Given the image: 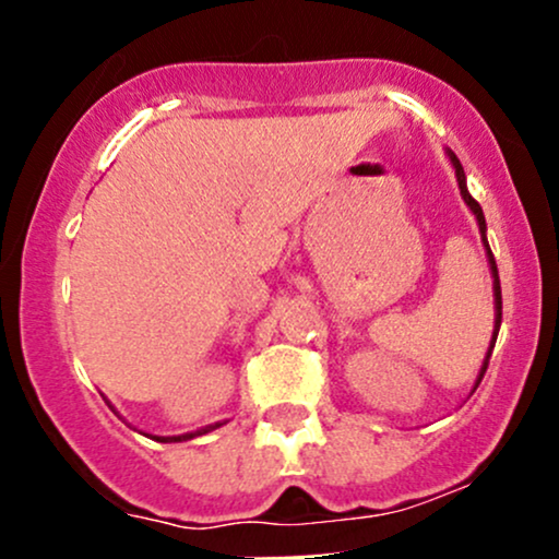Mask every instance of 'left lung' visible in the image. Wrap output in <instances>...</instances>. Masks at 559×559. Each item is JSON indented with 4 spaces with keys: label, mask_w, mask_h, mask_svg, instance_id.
Listing matches in <instances>:
<instances>
[{
    "label": "left lung",
    "mask_w": 559,
    "mask_h": 559,
    "mask_svg": "<svg viewBox=\"0 0 559 559\" xmlns=\"http://www.w3.org/2000/svg\"><path fill=\"white\" fill-rule=\"evenodd\" d=\"M447 157L449 163H452L454 168V176H457V186H460V194H463L465 204L471 207V213L476 215V223H478V230H480V241H484V249H486V260H489V271H491V278H493V333H491V342H489V349H486V357L484 362H480V370H478V378L476 383H473V391L478 389L480 378H484L486 368H489V357H491V349L493 344H497V333H499V325H502V286H499V273H497V262H493V254H491V247H489V239H486V217H484V210H480V204L476 199L471 197V191H467V181H465V170L463 165H460L457 155H454L452 150H447Z\"/></svg>",
    "instance_id": "obj_1"
}]
</instances>
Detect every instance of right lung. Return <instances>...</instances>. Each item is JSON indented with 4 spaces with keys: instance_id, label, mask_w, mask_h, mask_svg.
Returning a JSON list of instances; mask_svg holds the SVG:
<instances>
[{
    "instance_id": "right-lung-1",
    "label": "right lung",
    "mask_w": 559,
    "mask_h": 559,
    "mask_svg": "<svg viewBox=\"0 0 559 559\" xmlns=\"http://www.w3.org/2000/svg\"><path fill=\"white\" fill-rule=\"evenodd\" d=\"M112 407V404H110ZM223 423H215V426H204V428H199V431H191V433H181V436H152V439L155 441H163V444H176V441H189V439H194V436H202V433H210V431H215V428H221Z\"/></svg>"
}]
</instances>
